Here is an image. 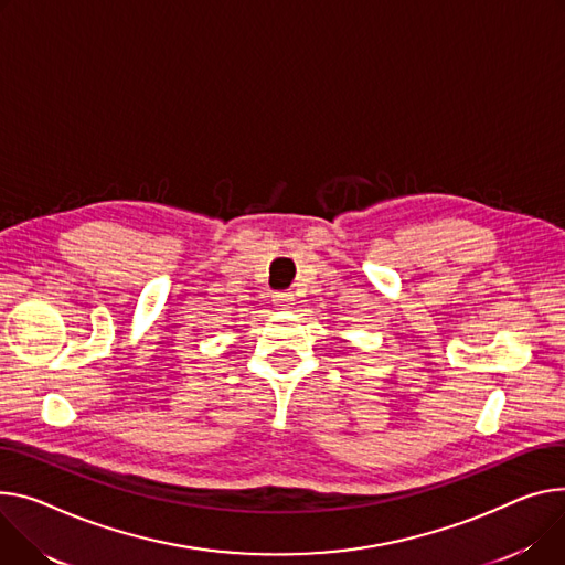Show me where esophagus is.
Returning a JSON list of instances; mask_svg holds the SVG:
<instances>
[{
	"instance_id": "obj_1",
	"label": "esophagus",
	"mask_w": 565,
	"mask_h": 565,
	"mask_svg": "<svg viewBox=\"0 0 565 565\" xmlns=\"http://www.w3.org/2000/svg\"><path fill=\"white\" fill-rule=\"evenodd\" d=\"M273 302H275V307L286 309V307H290V302H292V295H290V292H275V295H273Z\"/></svg>"
}]
</instances>
